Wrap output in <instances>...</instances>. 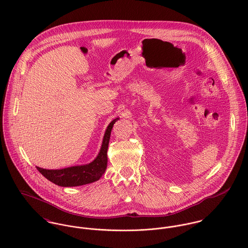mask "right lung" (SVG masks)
I'll use <instances>...</instances> for the list:
<instances>
[{"label": "right lung", "mask_w": 248, "mask_h": 248, "mask_svg": "<svg viewBox=\"0 0 248 248\" xmlns=\"http://www.w3.org/2000/svg\"><path fill=\"white\" fill-rule=\"evenodd\" d=\"M119 118L113 119L108 126L103 139L101 150L97 157L91 163L81 166H72L60 170H48L37 167V170L49 181L63 187L79 186L98 180L105 173L108 163L107 151L109 141L110 132L113 124Z\"/></svg>", "instance_id": "obj_1"}]
</instances>
